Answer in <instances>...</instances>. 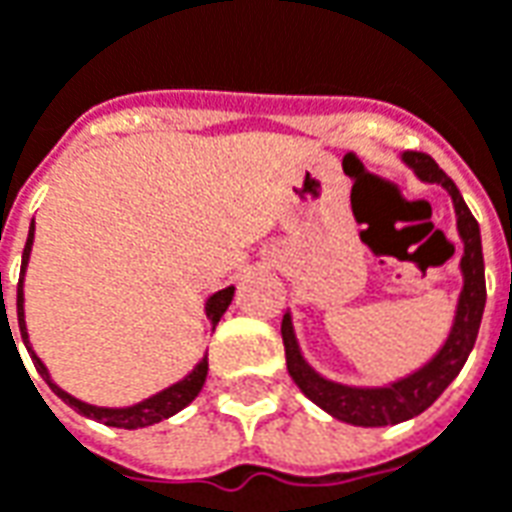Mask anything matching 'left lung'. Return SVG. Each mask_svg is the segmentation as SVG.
<instances>
[{
	"label": "left lung",
	"mask_w": 512,
	"mask_h": 512,
	"mask_svg": "<svg viewBox=\"0 0 512 512\" xmlns=\"http://www.w3.org/2000/svg\"><path fill=\"white\" fill-rule=\"evenodd\" d=\"M403 164L414 169L422 183H439L441 189L450 194L452 208H455V227L463 244L461 255V293L455 304V318H452L450 334L428 362L417 367L414 373L395 378L381 386H354L340 384L332 378L321 376L315 367L304 359L293 329V315L285 312L282 318V343H285V359H288V373L296 381L304 395L310 397L315 406H321L326 414H332L340 422L359 425V428H384L397 425L406 419L417 417L425 408L436 403V397L455 381L472 354L474 340L480 332L485 310V266H483V241H480V224L466 208L461 191L452 183L439 164L425 153H403Z\"/></svg>",
	"instance_id": "left-lung-1"
}]
</instances>
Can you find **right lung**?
Returning a JSON list of instances; mask_svg holds the SVG:
<instances>
[{
    "label": "right lung",
    "instance_id": "add662e5",
    "mask_svg": "<svg viewBox=\"0 0 512 512\" xmlns=\"http://www.w3.org/2000/svg\"><path fill=\"white\" fill-rule=\"evenodd\" d=\"M32 241H35V219H32V227H29L27 246H24V257H21V279H18V299H16L18 329H21V340H24L29 356H32V362H35V370H38L40 378L51 386V392H54V395L60 397V400H65L71 408H76L82 417H90L95 419V422H104V425H109V428H126V430L147 428V425H156V422H161V419H169L172 414L183 411L194 397L200 395L202 384H205V376H208V356H202L200 362H197V367H194L186 378H180V381H175V384L167 386V389H161V392H156V395L139 400V403H134V406H123V408L84 403V400H79V397H73L71 392H65L62 386L54 384L49 376V367L43 365V362H40V356L32 351L27 321H24V271H27L29 255H32ZM0 290H2V274H0ZM233 296H235L233 285L224 290H216L213 296H208V301H205V315H208L211 326H216V323L222 321V315L227 312V307H230ZM10 337H13V332H10Z\"/></svg>",
    "mask_w": 512,
    "mask_h": 512
}]
</instances>
